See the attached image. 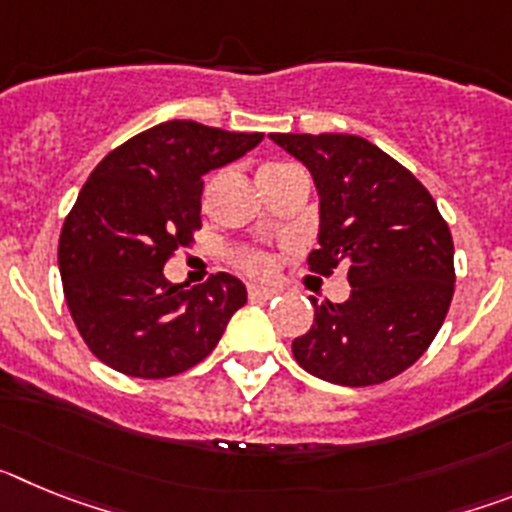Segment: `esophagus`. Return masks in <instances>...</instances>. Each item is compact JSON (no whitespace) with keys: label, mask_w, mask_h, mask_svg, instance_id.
I'll return each instance as SVG.
<instances>
[{"label":"esophagus","mask_w":512,"mask_h":512,"mask_svg":"<svg viewBox=\"0 0 512 512\" xmlns=\"http://www.w3.org/2000/svg\"><path fill=\"white\" fill-rule=\"evenodd\" d=\"M277 295L274 289H264V287H248V300L251 302H266L271 297Z\"/></svg>","instance_id":"obj_1"}]
</instances>
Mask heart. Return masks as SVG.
I'll use <instances>...</instances> for the list:
<instances>
[{"mask_svg":"<svg viewBox=\"0 0 512 512\" xmlns=\"http://www.w3.org/2000/svg\"><path fill=\"white\" fill-rule=\"evenodd\" d=\"M274 169H284V166H266L261 171ZM233 261L243 274H248L253 279H269L274 274V259H271L269 253L256 251V248H238V251H233Z\"/></svg>","mask_w":512,"mask_h":512,"instance_id":"b5f03b06","label":"heart"}]
</instances>
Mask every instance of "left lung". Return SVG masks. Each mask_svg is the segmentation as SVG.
I'll return each instance as SVG.
<instances>
[{"mask_svg": "<svg viewBox=\"0 0 512 512\" xmlns=\"http://www.w3.org/2000/svg\"><path fill=\"white\" fill-rule=\"evenodd\" d=\"M310 169L320 194V246L310 271L346 269L351 297L315 305L292 341L297 364L343 387H369L413 366L454 297V241L431 192L359 135L271 133Z\"/></svg>", "mask_w": 512, "mask_h": 512, "instance_id": "left-lung-1", "label": "left lung"}]
</instances>
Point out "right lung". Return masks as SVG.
Returning <instances> with one entry per match:
<instances>
[{
  "label": "right lung",
  "instance_id": "1",
  "mask_svg": "<svg viewBox=\"0 0 512 512\" xmlns=\"http://www.w3.org/2000/svg\"><path fill=\"white\" fill-rule=\"evenodd\" d=\"M261 138L169 120L99 161L61 228L58 269L71 318L102 364L166 379L212 354L246 287L220 271L187 289L164 266L202 228V176Z\"/></svg>",
  "mask_w": 512,
  "mask_h": 512
}]
</instances>
